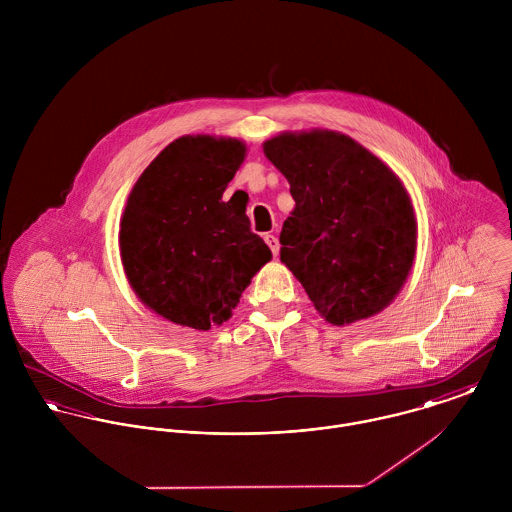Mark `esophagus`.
<instances>
[{
    "mask_svg": "<svg viewBox=\"0 0 512 512\" xmlns=\"http://www.w3.org/2000/svg\"><path fill=\"white\" fill-rule=\"evenodd\" d=\"M264 240H266L268 248L272 250V254H274V256H278V254H280V242H278V238H276L274 234H266V236H264Z\"/></svg>",
    "mask_w": 512,
    "mask_h": 512,
    "instance_id": "34e87169",
    "label": "esophagus"
}]
</instances>
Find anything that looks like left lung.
<instances>
[{
    "mask_svg": "<svg viewBox=\"0 0 512 512\" xmlns=\"http://www.w3.org/2000/svg\"><path fill=\"white\" fill-rule=\"evenodd\" d=\"M295 201L280 258L333 325L380 313L416 254V217L402 181L353 138L311 130L264 142Z\"/></svg>",
    "mask_w": 512,
    "mask_h": 512,
    "instance_id": "left-lung-1",
    "label": "left lung"
}]
</instances>
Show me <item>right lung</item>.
I'll return each instance as SVG.
<instances>
[{
	"label": "right lung",
	"instance_id": "obj_1",
	"mask_svg": "<svg viewBox=\"0 0 512 512\" xmlns=\"http://www.w3.org/2000/svg\"><path fill=\"white\" fill-rule=\"evenodd\" d=\"M244 155L234 138L183 136L147 165L128 197L122 264L132 290L167 321L199 331L220 325L272 258L250 230L246 205L222 199Z\"/></svg>",
	"mask_w": 512,
	"mask_h": 512
}]
</instances>
